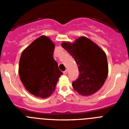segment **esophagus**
<instances>
[{"instance_id": "esophagus-1", "label": "esophagus", "mask_w": 129, "mask_h": 129, "mask_svg": "<svg viewBox=\"0 0 129 129\" xmlns=\"http://www.w3.org/2000/svg\"><path fill=\"white\" fill-rule=\"evenodd\" d=\"M67 73H68V70H64V71L63 72V74L66 75V74H67Z\"/></svg>"}]
</instances>
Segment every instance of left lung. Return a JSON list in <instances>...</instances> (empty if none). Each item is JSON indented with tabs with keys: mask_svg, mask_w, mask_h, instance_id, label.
I'll return each instance as SVG.
<instances>
[{
	"mask_svg": "<svg viewBox=\"0 0 129 129\" xmlns=\"http://www.w3.org/2000/svg\"><path fill=\"white\" fill-rule=\"evenodd\" d=\"M62 46L74 58L79 74L72 86L79 94L89 95L103 86L108 75L105 53L97 44L85 37L74 43L64 42Z\"/></svg>",
	"mask_w": 129,
	"mask_h": 129,
	"instance_id": "8db88e82",
	"label": "left lung"
}]
</instances>
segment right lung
Listing matches in <instances>:
<instances>
[{
	"label": "right lung",
	"instance_id": "add662e5",
	"mask_svg": "<svg viewBox=\"0 0 129 129\" xmlns=\"http://www.w3.org/2000/svg\"><path fill=\"white\" fill-rule=\"evenodd\" d=\"M54 44L47 37L35 40L21 54L19 74L24 86L31 94L41 98L54 92L62 72L53 59Z\"/></svg>",
	"mask_w": 129,
	"mask_h": 129
}]
</instances>
